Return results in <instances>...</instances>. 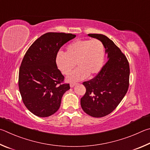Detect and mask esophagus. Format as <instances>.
Returning a JSON list of instances; mask_svg holds the SVG:
<instances>
[{"label": "esophagus", "mask_w": 150, "mask_h": 150, "mask_svg": "<svg viewBox=\"0 0 150 150\" xmlns=\"http://www.w3.org/2000/svg\"><path fill=\"white\" fill-rule=\"evenodd\" d=\"M76 84V83H75V82H72V83H70V88H73L74 86Z\"/></svg>", "instance_id": "1"}]
</instances>
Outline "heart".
<instances>
[{
    "label": "heart",
    "mask_w": 150,
    "mask_h": 150,
    "mask_svg": "<svg viewBox=\"0 0 150 150\" xmlns=\"http://www.w3.org/2000/svg\"><path fill=\"white\" fill-rule=\"evenodd\" d=\"M104 57L103 44L99 39H78L68 45L64 53L58 52L56 64L65 75L70 74L76 64L78 68L67 78L70 82H75L99 73L103 65Z\"/></svg>",
    "instance_id": "1"
}]
</instances>
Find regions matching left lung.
<instances>
[{
	"mask_svg": "<svg viewBox=\"0 0 150 150\" xmlns=\"http://www.w3.org/2000/svg\"><path fill=\"white\" fill-rule=\"evenodd\" d=\"M88 35L102 42L109 59L95 77L83 82L86 91L81 98V107L90 116L99 118L113 111L126 95L130 67L125 54L107 36L96 33Z\"/></svg>",
	"mask_w": 150,
	"mask_h": 150,
	"instance_id": "8db88e82",
	"label": "left lung"
}]
</instances>
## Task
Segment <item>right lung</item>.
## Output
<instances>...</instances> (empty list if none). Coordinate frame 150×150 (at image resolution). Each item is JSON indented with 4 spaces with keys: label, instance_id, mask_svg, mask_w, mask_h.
<instances>
[{
    "label": "right lung",
    "instance_id": "add662e5",
    "mask_svg": "<svg viewBox=\"0 0 150 150\" xmlns=\"http://www.w3.org/2000/svg\"><path fill=\"white\" fill-rule=\"evenodd\" d=\"M75 37L72 33H46L31 45L23 57L18 86L23 103L36 116L47 117L56 112L63 94L70 89L58 69L56 57L60 47Z\"/></svg>",
    "mask_w": 150,
    "mask_h": 150
}]
</instances>
